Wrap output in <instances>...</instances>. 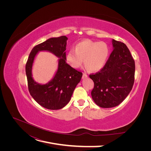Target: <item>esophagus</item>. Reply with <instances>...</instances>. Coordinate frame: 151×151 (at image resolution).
<instances>
[{"label": "esophagus", "instance_id": "34e87169", "mask_svg": "<svg viewBox=\"0 0 151 151\" xmlns=\"http://www.w3.org/2000/svg\"><path fill=\"white\" fill-rule=\"evenodd\" d=\"M87 77H88V75H87V74L85 73H84L83 75L82 78H83V79H84V78H87Z\"/></svg>", "mask_w": 151, "mask_h": 151}]
</instances>
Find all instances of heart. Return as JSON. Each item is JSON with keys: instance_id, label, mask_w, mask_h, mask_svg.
I'll list each match as a JSON object with an SVG mask.
<instances>
[{"instance_id": "b5f03b06", "label": "heart", "mask_w": 151, "mask_h": 151, "mask_svg": "<svg viewBox=\"0 0 151 151\" xmlns=\"http://www.w3.org/2000/svg\"><path fill=\"white\" fill-rule=\"evenodd\" d=\"M109 55V47L104 42L85 40L75 45V51L70 50L66 60L74 68H80L83 62L91 71H98L104 67Z\"/></svg>"}]
</instances>
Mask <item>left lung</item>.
Listing matches in <instances>:
<instances>
[{
    "label": "left lung",
    "instance_id": "left-lung-1",
    "mask_svg": "<svg viewBox=\"0 0 151 151\" xmlns=\"http://www.w3.org/2000/svg\"><path fill=\"white\" fill-rule=\"evenodd\" d=\"M113 51L104 67L89 77L94 83L93 100L101 108L119 105L132 89L135 64L129 48L124 43L113 40Z\"/></svg>",
    "mask_w": 151,
    "mask_h": 151
}]
</instances>
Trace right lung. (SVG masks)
I'll list each match as a JSON object with an SVG mask.
<instances>
[{
    "label": "right lung",
    "mask_w": 151,
    "mask_h": 151,
    "mask_svg": "<svg viewBox=\"0 0 151 151\" xmlns=\"http://www.w3.org/2000/svg\"><path fill=\"white\" fill-rule=\"evenodd\" d=\"M67 37L51 38L32 50L26 65L28 89L31 96L42 106L51 110L59 109L70 101L76 85L81 81L83 73L66 62ZM51 52L60 59L58 69L53 80L46 85L36 83L31 77V67L38 51Z\"/></svg>",
    "instance_id": "right-lung-1"
}]
</instances>
